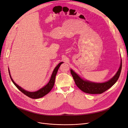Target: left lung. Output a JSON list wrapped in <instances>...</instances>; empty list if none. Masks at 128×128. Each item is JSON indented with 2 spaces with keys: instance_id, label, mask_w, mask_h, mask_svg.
Instances as JSON below:
<instances>
[{
  "instance_id": "obj_1",
  "label": "left lung",
  "mask_w": 128,
  "mask_h": 128,
  "mask_svg": "<svg viewBox=\"0 0 128 128\" xmlns=\"http://www.w3.org/2000/svg\"><path fill=\"white\" fill-rule=\"evenodd\" d=\"M121 69L122 60L119 70L114 77L108 82L103 83H96L83 80L72 70H70V73L72 75L75 84L81 90L88 94H101L108 90L116 83L120 76Z\"/></svg>"
}]
</instances>
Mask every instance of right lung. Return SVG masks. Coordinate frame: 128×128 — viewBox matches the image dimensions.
Segmentation results:
<instances>
[{
	"mask_svg": "<svg viewBox=\"0 0 128 128\" xmlns=\"http://www.w3.org/2000/svg\"><path fill=\"white\" fill-rule=\"evenodd\" d=\"M62 63H63V62L60 63L58 65V66H57L55 68V69L53 70V73H52L50 79V80L49 82L48 83V84H47L46 86H45L42 88L41 89H40V90L37 91L36 92H28L27 91L24 90L22 89L20 86H19L18 85L16 84L15 83V82L13 81V80L12 79L10 75V72H9V70H9V75H10V78H11V80L12 81V82H13L14 85H15V86L18 88L19 90H20L22 93L24 94L25 95L27 96L30 97L32 98H38L44 96L45 95H46L47 94H48L52 88H53L54 83H55V77H56L57 72H58V70L60 66V65Z\"/></svg>",
	"mask_w": 128,
	"mask_h": 128,
	"instance_id": "add662e5",
	"label": "right lung"
}]
</instances>
